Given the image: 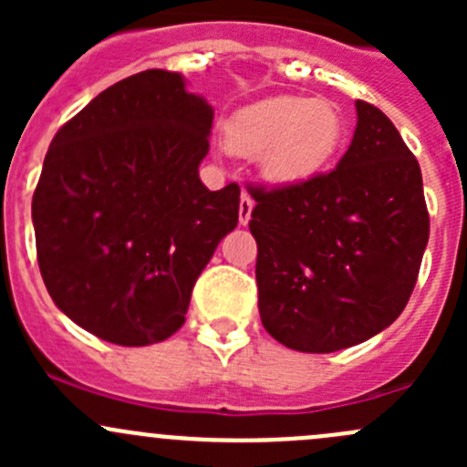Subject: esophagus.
Returning <instances> with one entry per match:
<instances>
[{"label":"esophagus","instance_id":"1","mask_svg":"<svg viewBox=\"0 0 467 467\" xmlns=\"http://www.w3.org/2000/svg\"><path fill=\"white\" fill-rule=\"evenodd\" d=\"M253 207H255V201H253L248 194H242V199H239V223L248 225V221H251V214H253Z\"/></svg>","mask_w":467,"mask_h":467}]
</instances>
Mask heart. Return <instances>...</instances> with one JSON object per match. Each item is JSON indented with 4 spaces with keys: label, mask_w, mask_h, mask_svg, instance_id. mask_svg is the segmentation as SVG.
Instances as JSON below:
<instances>
[{
    "label": "heart",
    "mask_w": 467,
    "mask_h": 467,
    "mask_svg": "<svg viewBox=\"0 0 467 467\" xmlns=\"http://www.w3.org/2000/svg\"><path fill=\"white\" fill-rule=\"evenodd\" d=\"M346 135V119L332 101L285 94L234 112L223 144L230 153L260 160L271 185L300 187L332 167Z\"/></svg>",
    "instance_id": "b5f03b06"
}]
</instances>
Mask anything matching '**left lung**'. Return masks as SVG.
I'll use <instances>...</instances> for the list:
<instances>
[{"mask_svg": "<svg viewBox=\"0 0 467 467\" xmlns=\"http://www.w3.org/2000/svg\"><path fill=\"white\" fill-rule=\"evenodd\" d=\"M355 108L337 169L300 187H251L262 325L298 352H337L389 327L430 239L420 164L379 108Z\"/></svg>", "mask_w": 467, "mask_h": 467, "instance_id": "obj_1", "label": "left lung"}]
</instances>
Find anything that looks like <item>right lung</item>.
Returning <instances> with one entry per match:
<instances>
[{"instance_id":"obj_1","label":"right lung","mask_w":467,"mask_h":467,"mask_svg":"<svg viewBox=\"0 0 467 467\" xmlns=\"http://www.w3.org/2000/svg\"><path fill=\"white\" fill-rule=\"evenodd\" d=\"M214 110L185 78L146 69L103 89L51 140L33 194L37 264L56 307L117 346L164 341L239 221L234 182L199 164Z\"/></svg>"}]
</instances>
